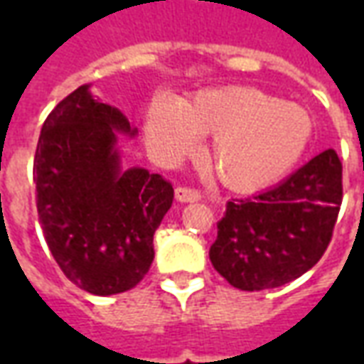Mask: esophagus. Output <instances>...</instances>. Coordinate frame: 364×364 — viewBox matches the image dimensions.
<instances>
[{
  "label": "esophagus",
  "instance_id": "obj_1",
  "mask_svg": "<svg viewBox=\"0 0 364 364\" xmlns=\"http://www.w3.org/2000/svg\"><path fill=\"white\" fill-rule=\"evenodd\" d=\"M175 198L179 203H197L200 200V193L197 189H187V187H177L175 189Z\"/></svg>",
  "mask_w": 364,
  "mask_h": 364
}]
</instances>
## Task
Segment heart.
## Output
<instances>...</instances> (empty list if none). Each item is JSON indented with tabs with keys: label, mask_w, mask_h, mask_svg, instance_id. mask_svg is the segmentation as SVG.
Masks as SVG:
<instances>
[{
	"label": "heart",
	"mask_w": 364,
	"mask_h": 364,
	"mask_svg": "<svg viewBox=\"0 0 364 364\" xmlns=\"http://www.w3.org/2000/svg\"><path fill=\"white\" fill-rule=\"evenodd\" d=\"M304 107L265 91L226 85L198 91L187 103L159 95L146 112L151 154L175 164L213 136L208 164L224 187L252 193L279 181L296 166L312 138Z\"/></svg>",
	"instance_id": "b5f03b06"
}]
</instances>
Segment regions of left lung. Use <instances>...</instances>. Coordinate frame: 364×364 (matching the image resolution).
<instances>
[{"label":"left lung","instance_id":"obj_1","mask_svg":"<svg viewBox=\"0 0 364 364\" xmlns=\"http://www.w3.org/2000/svg\"><path fill=\"white\" fill-rule=\"evenodd\" d=\"M341 198V161L326 150L271 189L230 200L208 253L214 269L240 290L294 281L328 250Z\"/></svg>","mask_w":364,"mask_h":364}]
</instances>
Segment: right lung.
Listing matches in <instances>:
<instances>
[{
    "label": "right lung",
    "mask_w": 364,
    "mask_h": 364,
    "mask_svg": "<svg viewBox=\"0 0 364 364\" xmlns=\"http://www.w3.org/2000/svg\"><path fill=\"white\" fill-rule=\"evenodd\" d=\"M119 134L136 136L117 107L82 85L46 117L36 144V210L52 257L80 289H134L154 261V234L173 187L144 167L122 169Z\"/></svg>",
    "instance_id": "add662e5"
}]
</instances>
